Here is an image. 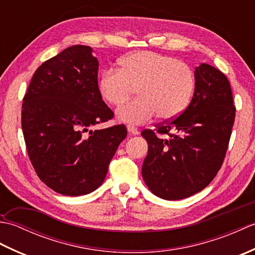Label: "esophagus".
Here are the masks:
<instances>
[{
	"label": "esophagus",
	"instance_id": "esophagus-1",
	"mask_svg": "<svg viewBox=\"0 0 255 255\" xmlns=\"http://www.w3.org/2000/svg\"><path fill=\"white\" fill-rule=\"evenodd\" d=\"M127 130L129 133L131 134H138L139 133V130L137 127H134L133 125H127Z\"/></svg>",
	"mask_w": 255,
	"mask_h": 255
}]
</instances>
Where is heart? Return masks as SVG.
<instances>
[{
  "instance_id": "heart-1",
  "label": "heart",
  "mask_w": 255,
  "mask_h": 255,
  "mask_svg": "<svg viewBox=\"0 0 255 255\" xmlns=\"http://www.w3.org/2000/svg\"><path fill=\"white\" fill-rule=\"evenodd\" d=\"M100 93L108 104L121 106L136 91V100L119 107L123 122L144 124L155 115L169 121L185 110L195 89V74L187 63L154 51H138L124 57L119 70L101 74Z\"/></svg>"
}]
</instances>
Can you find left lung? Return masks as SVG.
<instances>
[{"instance_id":"obj_1","label":"left lung","mask_w":255,"mask_h":255,"mask_svg":"<svg viewBox=\"0 0 255 255\" xmlns=\"http://www.w3.org/2000/svg\"><path fill=\"white\" fill-rule=\"evenodd\" d=\"M235 117L228 79L209 64H200L195 70L193 99L183 113L141 132L148 142L142 177L150 191L177 200L207 186L224 163ZM163 134L169 137L162 138Z\"/></svg>"}]
</instances>
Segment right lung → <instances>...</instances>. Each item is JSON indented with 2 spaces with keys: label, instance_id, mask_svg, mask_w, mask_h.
I'll list each match as a JSON object with an SVG mask.
<instances>
[{
  "label": "right lung",
  "instance_id": "add662e5",
  "mask_svg": "<svg viewBox=\"0 0 255 255\" xmlns=\"http://www.w3.org/2000/svg\"><path fill=\"white\" fill-rule=\"evenodd\" d=\"M99 61L89 46L75 45L38 68L21 105L27 153L38 177L67 196L85 195L102 185L125 125L91 130L114 117L102 100Z\"/></svg>",
  "mask_w": 255,
  "mask_h": 255
}]
</instances>
